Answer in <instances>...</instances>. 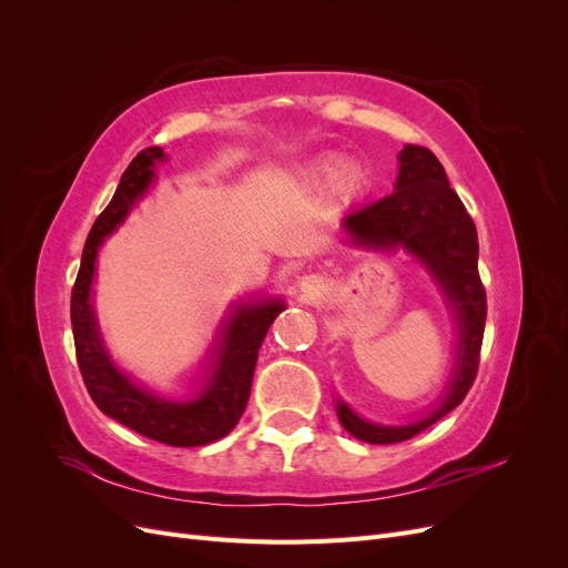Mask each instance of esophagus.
<instances>
[{
    "label": "esophagus",
    "mask_w": 568,
    "mask_h": 568,
    "mask_svg": "<svg viewBox=\"0 0 568 568\" xmlns=\"http://www.w3.org/2000/svg\"><path fill=\"white\" fill-rule=\"evenodd\" d=\"M305 284H307V286H317L320 282H317V277H305Z\"/></svg>",
    "instance_id": "34e87169"
}]
</instances>
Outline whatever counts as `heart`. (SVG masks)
<instances>
[{"instance_id": "heart-1", "label": "heart", "mask_w": 568, "mask_h": 568, "mask_svg": "<svg viewBox=\"0 0 568 568\" xmlns=\"http://www.w3.org/2000/svg\"><path fill=\"white\" fill-rule=\"evenodd\" d=\"M320 180L322 182H329V180H336L334 182V189L336 194L343 196V199H353L357 194H363L367 189V170L363 165L357 163H346L341 165L338 159H326L322 165H320Z\"/></svg>"}]
</instances>
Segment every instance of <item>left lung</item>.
Masks as SVG:
<instances>
[{"mask_svg":"<svg viewBox=\"0 0 568 568\" xmlns=\"http://www.w3.org/2000/svg\"><path fill=\"white\" fill-rule=\"evenodd\" d=\"M398 161L395 192L348 213L343 217V230L355 246L374 251L403 248L415 255L448 298L459 341L448 393L438 407L417 422L407 426L372 424L338 400L336 415L343 428L351 436L376 445L400 443L422 434L464 400L476 379L486 329V288L478 277L474 220L450 189L448 175L432 151L407 144Z\"/></svg>","mask_w":568,"mask_h":568,"instance_id":"obj_1","label":"left lung"}]
</instances>
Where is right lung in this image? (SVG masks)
<instances>
[{"label": "right lung", "instance_id": "right-lung-1", "mask_svg": "<svg viewBox=\"0 0 568 568\" xmlns=\"http://www.w3.org/2000/svg\"><path fill=\"white\" fill-rule=\"evenodd\" d=\"M165 161L161 146H149L136 153L111 203L97 217L82 248L80 272L71 296V322L75 338V355L97 407L111 419L125 424L132 432L151 440H159L175 448H194L227 436L244 415L257 348L282 311V301H261L239 305L236 313L225 322L220 332V346L215 351L211 379L194 400H165L140 386L115 369L101 343V334L92 307V280L99 246L118 230L153 182V165Z\"/></svg>", "mask_w": 568, "mask_h": 568}]
</instances>
